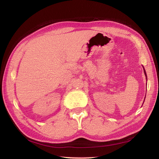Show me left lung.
Here are the masks:
<instances>
[{
	"label": "left lung",
	"mask_w": 159,
	"mask_h": 159,
	"mask_svg": "<svg viewBox=\"0 0 159 159\" xmlns=\"http://www.w3.org/2000/svg\"><path fill=\"white\" fill-rule=\"evenodd\" d=\"M143 71H144V74H145V76H146V79H147V74H146V70H145V69H144V67H143Z\"/></svg>",
	"instance_id": "1"
}]
</instances>
